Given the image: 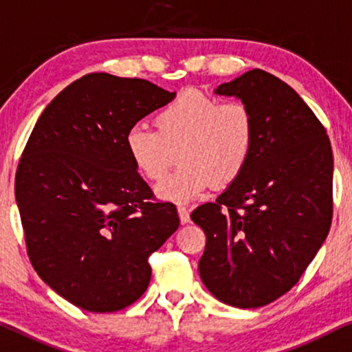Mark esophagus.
I'll return each instance as SVG.
<instances>
[{
    "label": "esophagus",
    "mask_w": 352,
    "mask_h": 352,
    "mask_svg": "<svg viewBox=\"0 0 352 352\" xmlns=\"http://www.w3.org/2000/svg\"><path fill=\"white\" fill-rule=\"evenodd\" d=\"M177 210H179L180 222H182V223H188V222H190V212H188V209H186L185 206H179V208H177Z\"/></svg>",
    "instance_id": "esophagus-1"
}]
</instances>
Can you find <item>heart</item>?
<instances>
[{
  "label": "heart",
  "mask_w": 352,
  "mask_h": 352,
  "mask_svg": "<svg viewBox=\"0 0 352 352\" xmlns=\"http://www.w3.org/2000/svg\"><path fill=\"white\" fill-rule=\"evenodd\" d=\"M156 132L133 125L125 149L137 170L159 180L179 157L180 166L156 186L164 201L190 203L210 185L236 182L251 161L256 120L241 101L220 102L199 91H184L154 117Z\"/></svg>",
  "instance_id": "obj_1"
}]
</instances>
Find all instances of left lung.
Returning <instances> with one entry per match:
<instances>
[{"mask_svg": "<svg viewBox=\"0 0 352 352\" xmlns=\"http://www.w3.org/2000/svg\"><path fill=\"white\" fill-rule=\"evenodd\" d=\"M214 93L250 107L256 143L240 179L191 212L206 235L199 277L219 301L256 309L298 283L329 235L333 154L320 120L275 75L252 69Z\"/></svg>", "mask_w": 352, "mask_h": 352, "instance_id": "obj_1", "label": "left lung"}]
</instances>
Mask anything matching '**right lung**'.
I'll list each match as a JSON object with an SVG mask.
<instances>
[{"label":"right lung","mask_w":352,"mask_h":352,"mask_svg":"<svg viewBox=\"0 0 352 352\" xmlns=\"http://www.w3.org/2000/svg\"><path fill=\"white\" fill-rule=\"evenodd\" d=\"M175 98L143 78L87 74L41 112L16 172L30 262L59 296L116 312L146 292L148 257L179 228L130 161L125 135Z\"/></svg>","instance_id":"1"}]
</instances>
